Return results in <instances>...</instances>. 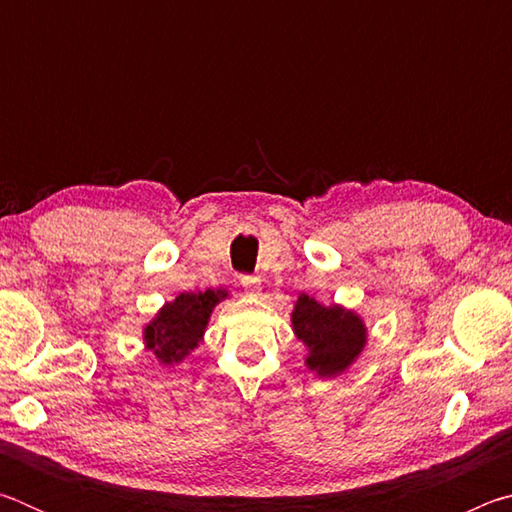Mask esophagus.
Listing matches in <instances>:
<instances>
[{
	"instance_id": "34e87169",
	"label": "esophagus",
	"mask_w": 512,
	"mask_h": 512,
	"mask_svg": "<svg viewBox=\"0 0 512 512\" xmlns=\"http://www.w3.org/2000/svg\"><path fill=\"white\" fill-rule=\"evenodd\" d=\"M241 287L248 298H259L262 296V282L257 277H241Z\"/></svg>"
}]
</instances>
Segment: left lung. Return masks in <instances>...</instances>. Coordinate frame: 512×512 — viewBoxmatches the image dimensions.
Instances as JSON below:
<instances>
[{"instance_id": "left-lung-1", "label": "left lung", "mask_w": 512, "mask_h": 512, "mask_svg": "<svg viewBox=\"0 0 512 512\" xmlns=\"http://www.w3.org/2000/svg\"><path fill=\"white\" fill-rule=\"evenodd\" d=\"M291 327L307 348L305 366L320 379H334L350 370L368 343V327L357 311L323 305L300 293L291 311Z\"/></svg>"}]
</instances>
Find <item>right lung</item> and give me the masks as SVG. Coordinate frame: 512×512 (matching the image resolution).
I'll return each instance as SVG.
<instances>
[{
  "instance_id": "right-lung-1",
  "label": "right lung",
  "mask_w": 512,
  "mask_h": 512,
  "mask_svg": "<svg viewBox=\"0 0 512 512\" xmlns=\"http://www.w3.org/2000/svg\"><path fill=\"white\" fill-rule=\"evenodd\" d=\"M225 298V289L178 293L173 300L164 302L142 327L144 350L151 352L164 368L183 363L198 348V343H203L212 311Z\"/></svg>"
}]
</instances>
